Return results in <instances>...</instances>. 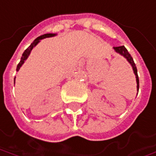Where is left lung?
Instances as JSON below:
<instances>
[{"label":"left lung","instance_id":"1","mask_svg":"<svg viewBox=\"0 0 156 156\" xmlns=\"http://www.w3.org/2000/svg\"><path fill=\"white\" fill-rule=\"evenodd\" d=\"M114 51L119 53V55H121L122 56H124V58L128 61L129 64L131 65L132 67V69H133V72H134L135 76H136V90H137V93H138L139 90V79H138V76H137V69H136V64H135L134 61H133V58L132 56H130L127 49L123 45V46H119V47H113Z\"/></svg>","mask_w":156,"mask_h":156}]
</instances>
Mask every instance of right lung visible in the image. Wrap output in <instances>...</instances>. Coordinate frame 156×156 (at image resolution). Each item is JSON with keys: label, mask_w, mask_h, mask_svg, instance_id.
Wrapping results in <instances>:
<instances>
[{"label": "right lung", "mask_w": 156, "mask_h": 156, "mask_svg": "<svg viewBox=\"0 0 156 156\" xmlns=\"http://www.w3.org/2000/svg\"><path fill=\"white\" fill-rule=\"evenodd\" d=\"M56 35V33H46V34H44V35H41V36H39L38 37H37L36 39H35V40L32 42V44H31V45L28 47L27 50L24 51V53L22 54L21 59H20V62H19V64H18L17 69H16V71L20 70V69L21 68V66L24 64V62H26V60H27V58H28V56H30V54H31V51H32V49L36 46L37 44L39 42L41 41L42 39H44V38H46V37H55ZM14 82H15V78H14Z\"/></svg>", "instance_id": "obj_1"}]
</instances>
